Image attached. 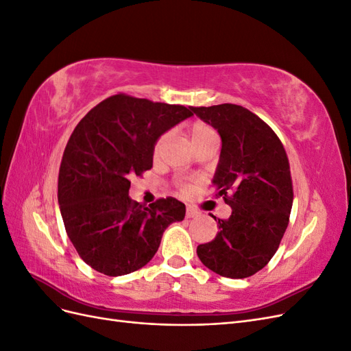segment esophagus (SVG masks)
Masks as SVG:
<instances>
[{"instance_id": "obj_1", "label": "esophagus", "mask_w": 351, "mask_h": 351, "mask_svg": "<svg viewBox=\"0 0 351 351\" xmlns=\"http://www.w3.org/2000/svg\"><path fill=\"white\" fill-rule=\"evenodd\" d=\"M197 215H199V212H197L195 208L187 206V209H186V217H187V218H195V217H197Z\"/></svg>"}]
</instances>
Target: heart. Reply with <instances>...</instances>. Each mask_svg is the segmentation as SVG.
<instances>
[{"instance_id": "b5f03b06", "label": "heart", "mask_w": 351, "mask_h": 351, "mask_svg": "<svg viewBox=\"0 0 351 351\" xmlns=\"http://www.w3.org/2000/svg\"><path fill=\"white\" fill-rule=\"evenodd\" d=\"M217 137V133L215 130L212 129V127L206 123H202V121H196L193 123L192 125H190L189 129V139H190V143H192V147L199 145V143H204L206 141H210V139H215ZM168 141V134H162L159 139L155 142V146H154V155L158 156L159 154H161V151L164 149V146ZM183 192L187 193L190 187L189 186H183Z\"/></svg>"}]
</instances>
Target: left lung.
<instances>
[{
    "instance_id": "left-lung-1",
    "label": "left lung",
    "mask_w": 351,
    "mask_h": 351,
    "mask_svg": "<svg viewBox=\"0 0 351 351\" xmlns=\"http://www.w3.org/2000/svg\"><path fill=\"white\" fill-rule=\"evenodd\" d=\"M221 136V154L212 183L231 206L217 219V237L197 246L206 268L227 278H247L277 252L289 226L293 184L289 158L278 136L241 105L192 107Z\"/></svg>"
}]
</instances>
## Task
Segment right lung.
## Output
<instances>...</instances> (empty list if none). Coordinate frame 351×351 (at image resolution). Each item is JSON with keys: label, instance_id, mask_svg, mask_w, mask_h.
<instances>
[{"label": "right lung", "instance_id": "1", "mask_svg": "<svg viewBox=\"0 0 351 351\" xmlns=\"http://www.w3.org/2000/svg\"><path fill=\"white\" fill-rule=\"evenodd\" d=\"M192 107L114 95L83 117L67 142L58 204L67 236L90 268L110 277L141 269L165 228L183 221L174 197L146 206L129 196L130 178L152 168L155 142L192 117Z\"/></svg>", "mask_w": 351, "mask_h": 351}]
</instances>
